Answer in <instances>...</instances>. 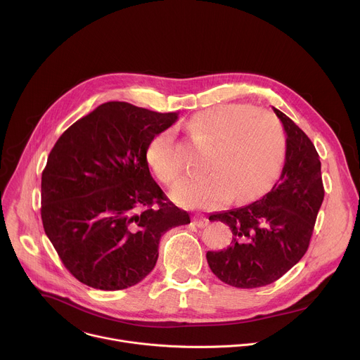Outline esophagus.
<instances>
[{
    "instance_id": "esophagus-1",
    "label": "esophagus",
    "mask_w": 360,
    "mask_h": 360,
    "mask_svg": "<svg viewBox=\"0 0 360 360\" xmlns=\"http://www.w3.org/2000/svg\"><path fill=\"white\" fill-rule=\"evenodd\" d=\"M193 222H195V225H196L198 228H205V226H207V225L210 224V219L205 218V217H200V215H196V217L193 218Z\"/></svg>"
}]
</instances>
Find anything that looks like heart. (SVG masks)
Wrapping results in <instances>:
<instances>
[{
	"label": "heart",
	"instance_id": "1",
	"mask_svg": "<svg viewBox=\"0 0 360 360\" xmlns=\"http://www.w3.org/2000/svg\"><path fill=\"white\" fill-rule=\"evenodd\" d=\"M195 141L210 143L205 175L188 178L172 191V198L188 208L212 210L231 202H245L265 192L278 178L285 161V135L281 122L266 111L248 105H215L186 121ZM146 162L165 185L184 172L172 129L153 136Z\"/></svg>",
	"mask_w": 360,
	"mask_h": 360
}]
</instances>
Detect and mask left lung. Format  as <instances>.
<instances>
[{
    "instance_id": "obj_1",
    "label": "left lung",
    "mask_w": 360,
    "mask_h": 360,
    "mask_svg": "<svg viewBox=\"0 0 360 360\" xmlns=\"http://www.w3.org/2000/svg\"><path fill=\"white\" fill-rule=\"evenodd\" d=\"M274 112L286 132L279 181L262 199L210 217L231 228L232 245L210 250L208 265L222 282L235 288L269 285L302 259L325 196L315 145L289 117L276 108Z\"/></svg>"
}]
</instances>
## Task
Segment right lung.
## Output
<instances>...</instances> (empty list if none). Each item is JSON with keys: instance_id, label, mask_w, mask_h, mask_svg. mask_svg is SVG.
Here are the masks:
<instances>
[{"instance_id": "right-lung-1", "label": "right lung", "mask_w": 360, "mask_h": 360, "mask_svg": "<svg viewBox=\"0 0 360 360\" xmlns=\"http://www.w3.org/2000/svg\"><path fill=\"white\" fill-rule=\"evenodd\" d=\"M178 120L112 101L72 124L41 178L44 231L79 282L121 290L158 261L161 236L191 222L150 176L146 148Z\"/></svg>"}]
</instances>
